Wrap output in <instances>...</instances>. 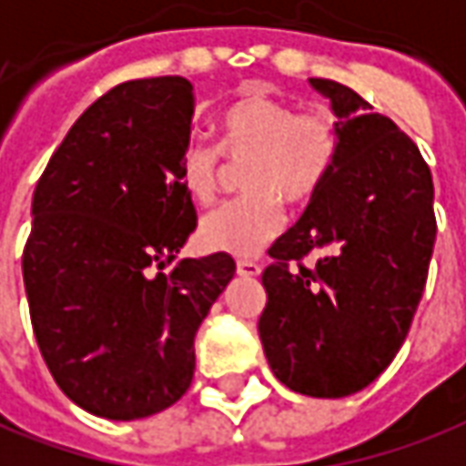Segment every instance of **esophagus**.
<instances>
[{
  "label": "esophagus",
  "instance_id": "obj_1",
  "mask_svg": "<svg viewBox=\"0 0 466 466\" xmlns=\"http://www.w3.org/2000/svg\"><path fill=\"white\" fill-rule=\"evenodd\" d=\"M237 272L242 275V278H257L259 272H262V267L252 262V259H239L237 262Z\"/></svg>",
  "mask_w": 466,
  "mask_h": 466
}]
</instances>
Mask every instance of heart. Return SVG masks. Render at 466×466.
Segmentation results:
<instances>
[{
    "label": "heart",
    "instance_id": "b5f03b06",
    "mask_svg": "<svg viewBox=\"0 0 466 466\" xmlns=\"http://www.w3.org/2000/svg\"><path fill=\"white\" fill-rule=\"evenodd\" d=\"M217 146L191 141L178 158V181L188 199L209 207L222 184L224 161L244 166L247 199L224 204L199 224V242L217 255L255 257L285 227L288 204H305L333 171L340 123L333 110L300 108L282 97L249 93L217 120Z\"/></svg>",
    "mask_w": 466,
    "mask_h": 466
}]
</instances>
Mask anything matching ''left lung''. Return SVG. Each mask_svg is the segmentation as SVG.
Returning a JSON list of instances; mask_svg holds the SVG:
<instances>
[{"mask_svg":"<svg viewBox=\"0 0 466 466\" xmlns=\"http://www.w3.org/2000/svg\"><path fill=\"white\" fill-rule=\"evenodd\" d=\"M340 123L333 171L269 247L259 340L288 389L340 399L389 369L424 292L434 181L416 143L356 90L310 77ZM313 257V267L301 259Z\"/></svg>","mask_w":466,"mask_h":466,"instance_id":"obj_1","label":"left lung"}]
</instances>
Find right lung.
<instances>
[{
  "mask_svg": "<svg viewBox=\"0 0 466 466\" xmlns=\"http://www.w3.org/2000/svg\"><path fill=\"white\" fill-rule=\"evenodd\" d=\"M191 116L187 77L120 83L75 120L32 197V330L65 396L103 419L158 414L187 393L194 335L237 269L229 255L177 262L197 229L178 181Z\"/></svg>",
  "mask_w": 466,
  "mask_h": 466,
  "instance_id": "add662e5",
  "label": "right lung"
}]
</instances>
